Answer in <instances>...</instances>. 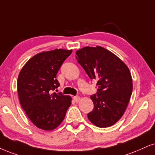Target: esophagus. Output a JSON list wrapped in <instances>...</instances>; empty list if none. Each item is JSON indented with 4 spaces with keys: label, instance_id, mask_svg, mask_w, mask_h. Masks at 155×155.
Here are the masks:
<instances>
[{
    "label": "esophagus",
    "instance_id": "1",
    "mask_svg": "<svg viewBox=\"0 0 155 155\" xmlns=\"http://www.w3.org/2000/svg\"><path fill=\"white\" fill-rule=\"evenodd\" d=\"M74 100L76 101H79L80 100V97L79 96H75V97H74Z\"/></svg>",
    "mask_w": 155,
    "mask_h": 155
}]
</instances>
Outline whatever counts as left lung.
I'll return each mask as SVG.
<instances>
[{"instance_id":"left-lung-1","label":"left lung","mask_w":155,"mask_h":155,"mask_svg":"<svg viewBox=\"0 0 155 155\" xmlns=\"http://www.w3.org/2000/svg\"><path fill=\"white\" fill-rule=\"evenodd\" d=\"M76 59L91 79H97V95L91 96L94 109L87 114L101 128L112 126L126 110L132 92V79L127 66L103 47L86 46L76 52Z\"/></svg>"}]
</instances>
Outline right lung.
Masks as SVG:
<instances>
[{"label": "right lung", "mask_w": 155, "mask_h": 155, "mask_svg": "<svg viewBox=\"0 0 155 155\" xmlns=\"http://www.w3.org/2000/svg\"><path fill=\"white\" fill-rule=\"evenodd\" d=\"M72 50L54 49L38 53L21 68L17 80L19 101L27 117L38 128L56 129L63 121L71 97L53 93L59 86L58 70Z\"/></svg>", "instance_id": "add662e5"}]
</instances>
